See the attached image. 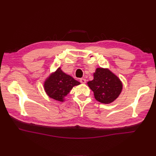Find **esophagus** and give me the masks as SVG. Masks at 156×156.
Listing matches in <instances>:
<instances>
[{"label": "esophagus", "mask_w": 156, "mask_h": 156, "mask_svg": "<svg viewBox=\"0 0 156 156\" xmlns=\"http://www.w3.org/2000/svg\"><path fill=\"white\" fill-rule=\"evenodd\" d=\"M79 81L81 82V83H83V84H84V83H86L87 80L85 79H84V78H81V79H79Z\"/></svg>", "instance_id": "1"}]
</instances>
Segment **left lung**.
Wrapping results in <instances>:
<instances>
[{"mask_svg": "<svg viewBox=\"0 0 156 156\" xmlns=\"http://www.w3.org/2000/svg\"><path fill=\"white\" fill-rule=\"evenodd\" d=\"M99 102L108 104L119 96L122 90L120 79L108 69L98 68L94 73V79L87 83Z\"/></svg>", "mask_w": 156, "mask_h": 156, "instance_id": "left-lung-1", "label": "left lung"}]
</instances>
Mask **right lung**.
I'll list each match as a JSON object with an SVG mask.
<instances>
[{
  "label": "right lung",
  "mask_w": 156,
  "mask_h": 156,
  "mask_svg": "<svg viewBox=\"0 0 156 156\" xmlns=\"http://www.w3.org/2000/svg\"><path fill=\"white\" fill-rule=\"evenodd\" d=\"M79 84H80L79 82L64 73L60 68H58L45 80L44 89L51 98L63 101L64 97L67 96L73 87Z\"/></svg>",
  "instance_id": "obj_1"
}]
</instances>
